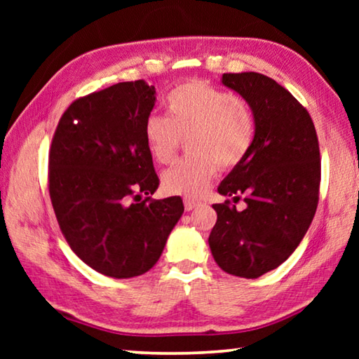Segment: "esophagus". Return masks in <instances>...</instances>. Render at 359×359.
<instances>
[{
    "label": "esophagus",
    "mask_w": 359,
    "mask_h": 359,
    "mask_svg": "<svg viewBox=\"0 0 359 359\" xmlns=\"http://www.w3.org/2000/svg\"><path fill=\"white\" fill-rule=\"evenodd\" d=\"M184 205H185V210H193L196 205H199V201L193 198H184Z\"/></svg>",
    "instance_id": "1"
}]
</instances>
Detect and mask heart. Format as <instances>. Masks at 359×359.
I'll use <instances>...</instances> for the list:
<instances>
[{
	"mask_svg": "<svg viewBox=\"0 0 359 359\" xmlns=\"http://www.w3.org/2000/svg\"><path fill=\"white\" fill-rule=\"evenodd\" d=\"M165 115L151 114L144 141L160 165H169L187 139L190 154L163 174L169 194L198 198L208 190L218 168L241 165L255 139L252 106L241 95L226 93L203 81H188L166 96Z\"/></svg>",
	"mask_w": 359,
	"mask_h": 359,
	"instance_id": "obj_1",
	"label": "heart"
}]
</instances>
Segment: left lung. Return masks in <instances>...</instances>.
<instances>
[{
  "instance_id": "8db88e82",
  "label": "left lung",
  "mask_w": 359,
  "mask_h": 359,
  "mask_svg": "<svg viewBox=\"0 0 359 359\" xmlns=\"http://www.w3.org/2000/svg\"><path fill=\"white\" fill-rule=\"evenodd\" d=\"M223 83L248 101L255 115L252 149L218 185V193L244 198V210L226 199L214 204L217 223L209 245L231 276L257 278L296 250L318 205V137L307 109L259 72H226Z\"/></svg>"
}]
</instances>
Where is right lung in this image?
Segmentation results:
<instances>
[{
	"label": "right lung",
	"instance_id": "1",
	"mask_svg": "<svg viewBox=\"0 0 359 359\" xmlns=\"http://www.w3.org/2000/svg\"><path fill=\"white\" fill-rule=\"evenodd\" d=\"M155 87L120 82L72 101L48 150V194L71 250L107 277L145 274L184 214L160 185L144 141ZM144 194L145 198H142Z\"/></svg>",
	"mask_w": 359,
	"mask_h": 359
}]
</instances>
